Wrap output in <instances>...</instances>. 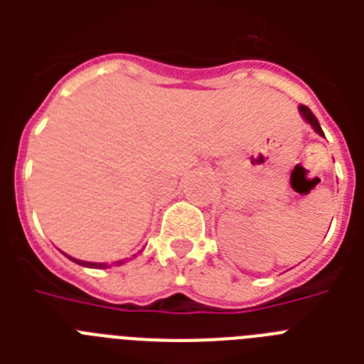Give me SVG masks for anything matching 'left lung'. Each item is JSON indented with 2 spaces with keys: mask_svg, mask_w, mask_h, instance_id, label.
Returning a JSON list of instances; mask_svg holds the SVG:
<instances>
[{
  "mask_svg": "<svg viewBox=\"0 0 364 364\" xmlns=\"http://www.w3.org/2000/svg\"><path fill=\"white\" fill-rule=\"evenodd\" d=\"M300 113H302V117H304L306 121H308L311 126H314V130H316L317 134H321V136H325V134H323V130H321V124H319V121H317V119H316V115L311 113L310 107H306V105H300Z\"/></svg>",
  "mask_w": 364,
  "mask_h": 364,
  "instance_id": "1",
  "label": "left lung"
}]
</instances>
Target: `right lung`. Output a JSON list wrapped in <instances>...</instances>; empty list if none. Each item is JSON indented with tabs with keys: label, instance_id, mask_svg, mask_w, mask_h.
Instances as JSON below:
<instances>
[{
	"label": "right lung",
	"instance_id": "1",
	"mask_svg": "<svg viewBox=\"0 0 364 364\" xmlns=\"http://www.w3.org/2000/svg\"><path fill=\"white\" fill-rule=\"evenodd\" d=\"M71 260H75L77 264L87 266V268H107V264H105V262H85V260H77V259H71Z\"/></svg>",
	"mask_w": 364,
	"mask_h": 364
}]
</instances>
